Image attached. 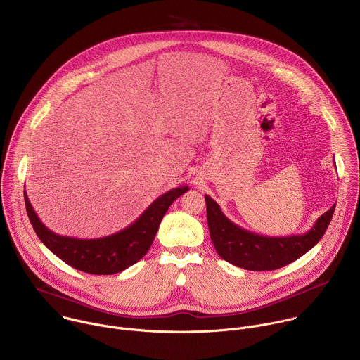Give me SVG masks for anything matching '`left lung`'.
I'll return each instance as SVG.
<instances>
[{
    "mask_svg": "<svg viewBox=\"0 0 360 360\" xmlns=\"http://www.w3.org/2000/svg\"><path fill=\"white\" fill-rule=\"evenodd\" d=\"M205 202L210 235L219 257L248 271L278 269L306 254L324 236L335 211V205L331 207L303 235L274 238L243 229L226 218L210 195H205Z\"/></svg>",
    "mask_w": 360,
    "mask_h": 360,
    "instance_id": "1",
    "label": "left lung"
}]
</instances>
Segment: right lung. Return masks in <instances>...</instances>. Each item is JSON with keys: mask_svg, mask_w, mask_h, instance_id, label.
<instances>
[{"mask_svg": "<svg viewBox=\"0 0 360 360\" xmlns=\"http://www.w3.org/2000/svg\"><path fill=\"white\" fill-rule=\"evenodd\" d=\"M186 191L188 186L172 188L158 197L129 226L98 239H77L54 233L39 219L26 191L23 195L36 235L53 254L75 269L94 275H112L134 265L148 252L166 211Z\"/></svg>", "mask_w": 360, "mask_h": 360, "instance_id": "right-lung-1", "label": "right lung"}]
</instances>
